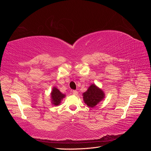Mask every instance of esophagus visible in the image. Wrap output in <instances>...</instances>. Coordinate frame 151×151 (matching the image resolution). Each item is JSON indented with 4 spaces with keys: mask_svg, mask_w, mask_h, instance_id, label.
Here are the masks:
<instances>
[{
    "mask_svg": "<svg viewBox=\"0 0 151 151\" xmlns=\"http://www.w3.org/2000/svg\"><path fill=\"white\" fill-rule=\"evenodd\" d=\"M72 93L74 95H77V94H78V91L74 90V91H72Z\"/></svg>",
    "mask_w": 151,
    "mask_h": 151,
    "instance_id": "obj_1",
    "label": "esophagus"
}]
</instances>
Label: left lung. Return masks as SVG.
Wrapping results in <instances>:
<instances>
[{
  "label": "left lung",
  "mask_w": 151,
  "mask_h": 151,
  "mask_svg": "<svg viewBox=\"0 0 151 151\" xmlns=\"http://www.w3.org/2000/svg\"><path fill=\"white\" fill-rule=\"evenodd\" d=\"M104 94L101 89L94 84L91 85L88 91L83 93L84 103L89 107L93 108L104 98Z\"/></svg>",
  "instance_id": "left-lung-1"
}]
</instances>
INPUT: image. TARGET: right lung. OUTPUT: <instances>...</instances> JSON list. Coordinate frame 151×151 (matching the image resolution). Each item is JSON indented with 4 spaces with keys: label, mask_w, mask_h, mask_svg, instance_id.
Instances as JSON below:
<instances>
[{
    "label": "right lung",
    "mask_w": 151,
    "mask_h": 151,
    "mask_svg": "<svg viewBox=\"0 0 151 151\" xmlns=\"http://www.w3.org/2000/svg\"><path fill=\"white\" fill-rule=\"evenodd\" d=\"M51 96L52 104L57 106V105L60 104L61 100L65 97V95L60 93V91L56 88H53L51 93Z\"/></svg>",
    "instance_id": "1"
}]
</instances>
